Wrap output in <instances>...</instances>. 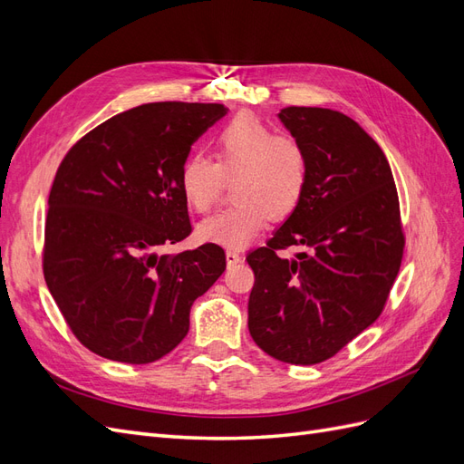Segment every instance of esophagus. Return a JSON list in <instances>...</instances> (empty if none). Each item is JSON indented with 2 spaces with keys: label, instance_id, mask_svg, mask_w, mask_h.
<instances>
[{
  "label": "esophagus",
  "instance_id": "esophagus-1",
  "mask_svg": "<svg viewBox=\"0 0 464 464\" xmlns=\"http://www.w3.org/2000/svg\"><path fill=\"white\" fill-rule=\"evenodd\" d=\"M240 261H242V256L237 254V251H232V249L227 251V263H228V266H232V265H236V263H240Z\"/></svg>",
  "mask_w": 464,
  "mask_h": 464
}]
</instances>
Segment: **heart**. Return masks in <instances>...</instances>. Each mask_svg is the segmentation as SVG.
<instances>
[{"label": "heart", "instance_id": "obj_1", "mask_svg": "<svg viewBox=\"0 0 464 464\" xmlns=\"http://www.w3.org/2000/svg\"><path fill=\"white\" fill-rule=\"evenodd\" d=\"M217 162L203 154H189L179 170V191L186 203L207 213L213 208L224 178H234L230 208L203 220L199 240L222 247L247 246L266 220L286 218L300 205L310 176V160L300 141L276 135L257 116L242 114L215 135Z\"/></svg>", "mask_w": 464, "mask_h": 464}]
</instances>
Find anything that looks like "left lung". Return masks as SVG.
I'll return each mask as SVG.
<instances>
[{
	"label": "left lung",
	"instance_id": "obj_1",
	"mask_svg": "<svg viewBox=\"0 0 464 464\" xmlns=\"http://www.w3.org/2000/svg\"><path fill=\"white\" fill-rule=\"evenodd\" d=\"M310 176L296 210L247 254L251 339L269 356L312 366L334 356L383 312L401 269L399 195L385 154L353 118L329 108L280 110ZM302 245L292 260L276 251Z\"/></svg>",
	"mask_w": 464,
	"mask_h": 464
}]
</instances>
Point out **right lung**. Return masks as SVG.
Here are the masks:
<instances>
[{
    "mask_svg": "<svg viewBox=\"0 0 464 464\" xmlns=\"http://www.w3.org/2000/svg\"><path fill=\"white\" fill-rule=\"evenodd\" d=\"M222 104L152 102L110 118L65 154L48 198L44 278L94 354L149 363L189 331L227 269L217 244L160 254L191 232L179 170Z\"/></svg>",
    "mask_w": 464,
    "mask_h": 464,
    "instance_id": "obj_1",
    "label": "right lung"
}]
</instances>
